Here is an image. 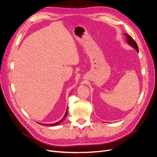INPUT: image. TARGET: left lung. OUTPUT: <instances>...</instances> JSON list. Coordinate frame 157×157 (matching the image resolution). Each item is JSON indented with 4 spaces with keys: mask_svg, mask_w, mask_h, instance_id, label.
<instances>
[{
    "mask_svg": "<svg viewBox=\"0 0 157 157\" xmlns=\"http://www.w3.org/2000/svg\"><path fill=\"white\" fill-rule=\"evenodd\" d=\"M124 35L126 36V40H127V42L128 44H129V45H130L132 47H133L137 52H139V50H138V46H137V44H136V42L134 41V40L132 39V36H130L129 35L126 34V33H125Z\"/></svg>",
    "mask_w": 157,
    "mask_h": 157,
    "instance_id": "1",
    "label": "left lung"
}]
</instances>
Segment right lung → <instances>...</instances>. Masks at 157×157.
<instances>
[{
    "label": "right lung",
    "mask_w": 157,
    "mask_h": 157,
    "mask_svg": "<svg viewBox=\"0 0 157 157\" xmlns=\"http://www.w3.org/2000/svg\"><path fill=\"white\" fill-rule=\"evenodd\" d=\"M67 116V111H66V112H65V115H64V117H63V118L61 120H60L59 121H58V122H56V123H54V124H40V123H39V124H42V125H44V126H56V125H58V124H60L61 122H62L64 120H65V118H66V117Z\"/></svg>",
    "instance_id": "add662e5"
}]
</instances>
